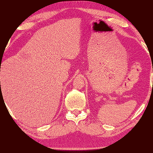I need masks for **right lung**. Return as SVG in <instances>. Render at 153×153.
<instances>
[{"label": "right lung", "instance_id": "add662e5", "mask_svg": "<svg viewBox=\"0 0 153 153\" xmlns=\"http://www.w3.org/2000/svg\"><path fill=\"white\" fill-rule=\"evenodd\" d=\"M0 83H1V82H0Z\"/></svg>", "mask_w": 153, "mask_h": 153}]
</instances>
